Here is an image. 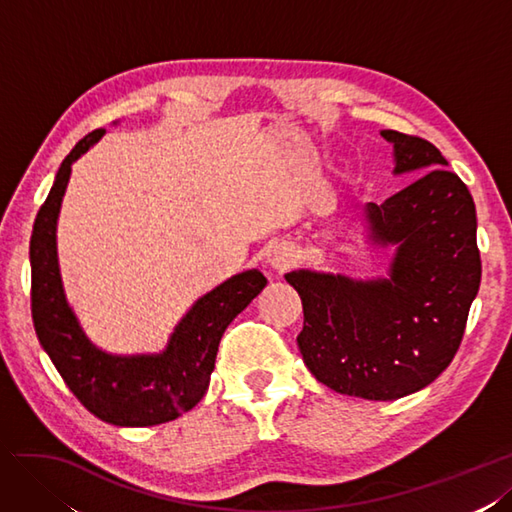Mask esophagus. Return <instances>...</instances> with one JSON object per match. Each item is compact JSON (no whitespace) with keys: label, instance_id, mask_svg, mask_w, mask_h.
I'll list each match as a JSON object with an SVG mask.
<instances>
[{"label":"esophagus","instance_id":"esophagus-1","mask_svg":"<svg viewBox=\"0 0 512 512\" xmlns=\"http://www.w3.org/2000/svg\"><path fill=\"white\" fill-rule=\"evenodd\" d=\"M296 251L291 246H287V244H279V246H274L272 251H270V255H268V266L272 268V270H276V272H287V270H291L296 266Z\"/></svg>","mask_w":512,"mask_h":512}]
</instances>
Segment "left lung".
Wrapping results in <instances>:
<instances>
[{"label":"left lung","mask_w":512,"mask_h":512,"mask_svg":"<svg viewBox=\"0 0 512 512\" xmlns=\"http://www.w3.org/2000/svg\"><path fill=\"white\" fill-rule=\"evenodd\" d=\"M382 137L394 143V173H420L364 210L375 242L399 244L390 279L285 276L302 300L298 347L306 367L328 388L371 401L401 399L448 367L483 274L476 206L463 180L431 141L399 130Z\"/></svg>","instance_id":"1"}]
</instances>
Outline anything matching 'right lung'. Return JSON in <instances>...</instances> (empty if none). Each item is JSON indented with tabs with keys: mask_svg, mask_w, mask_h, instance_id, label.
Returning a JSON list of instances; mask_svg holds the SVG:
<instances>
[{
	"mask_svg": "<svg viewBox=\"0 0 512 512\" xmlns=\"http://www.w3.org/2000/svg\"><path fill=\"white\" fill-rule=\"evenodd\" d=\"M102 135L105 130L98 128L72 148L36 214L29 240L32 319L42 349L87 412L118 427L163 425L193 410L203 399L223 332L261 294L268 279L248 270L199 298L158 356H111L87 341L64 298L55 225L70 165Z\"/></svg>",
	"mask_w": 512,
	"mask_h": 512,
	"instance_id": "1",
	"label": "right lung"
}]
</instances>
